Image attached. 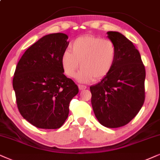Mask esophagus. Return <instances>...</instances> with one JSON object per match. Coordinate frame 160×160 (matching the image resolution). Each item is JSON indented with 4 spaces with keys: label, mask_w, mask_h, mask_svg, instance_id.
<instances>
[{
    "label": "esophagus",
    "mask_w": 160,
    "mask_h": 160,
    "mask_svg": "<svg viewBox=\"0 0 160 160\" xmlns=\"http://www.w3.org/2000/svg\"><path fill=\"white\" fill-rule=\"evenodd\" d=\"M78 88H79V89H80V90L82 91V90L86 89L87 87L86 86H84V85H80H80H78Z\"/></svg>",
    "instance_id": "esophagus-1"
}]
</instances>
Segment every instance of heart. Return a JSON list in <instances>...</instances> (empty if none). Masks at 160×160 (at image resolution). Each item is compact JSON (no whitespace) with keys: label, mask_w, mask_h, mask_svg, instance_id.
Masks as SVG:
<instances>
[{"label":"heart","mask_w":160,"mask_h":160,"mask_svg":"<svg viewBox=\"0 0 160 160\" xmlns=\"http://www.w3.org/2000/svg\"><path fill=\"white\" fill-rule=\"evenodd\" d=\"M117 55V46L112 40L95 35H84L71 43L70 51L63 52L61 66L66 76L74 78L80 62L82 69L77 79L81 82H87L108 75L114 68Z\"/></svg>","instance_id":"heart-1"}]
</instances>
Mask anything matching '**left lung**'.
<instances>
[{
  "mask_svg": "<svg viewBox=\"0 0 160 160\" xmlns=\"http://www.w3.org/2000/svg\"><path fill=\"white\" fill-rule=\"evenodd\" d=\"M117 49L112 72L90 87L93 111L101 125L119 128L136 117L145 102V68L132 42L117 32H108Z\"/></svg>",
  "mask_w": 160,
  "mask_h": 160,
  "instance_id": "8db88e82",
  "label": "left lung"
}]
</instances>
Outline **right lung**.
I'll list each match as a JSON object with an SVG mask.
<instances>
[{"label": "right lung", "mask_w": 160, "mask_h": 160, "mask_svg": "<svg viewBox=\"0 0 160 160\" xmlns=\"http://www.w3.org/2000/svg\"><path fill=\"white\" fill-rule=\"evenodd\" d=\"M67 40L63 33L44 36L24 52L16 66L12 85L18 108L37 128H60L68 116L71 100L79 92L61 66Z\"/></svg>", "instance_id": "add662e5"}]
</instances>
